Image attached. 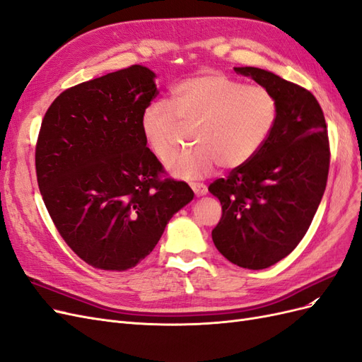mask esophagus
I'll return each mask as SVG.
<instances>
[{
    "label": "esophagus",
    "mask_w": 362,
    "mask_h": 362,
    "mask_svg": "<svg viewBox=\"0 0 362 362\" xmlns=\"http://www.w3.org/2000/svg\"><path fill=\"white\" fill-rule=\"evenodd\" d=\"M190 187L194 192V194L198 196V198H199V196H205L206 192H208L206 185L202 184V182H190Z\"/></svg>",
    "instance_id": "esophagus-1"
}]
</instances>
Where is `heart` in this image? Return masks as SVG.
Instances as JSON below:
<instances>
[{"label": "heart", "mask_w": 362, "mask_h": 362, "mask_svg": "<svg viewBox=\"0 0 362 362\" xmlns=\"http://www.w3.org/2000/svg\"><path fill=\"white\" fill-rule=\"evenodd\" d=\"M278 120V101L261 86H245L225 74L208 71L178 83L170 104L151 103L140 116L141 134L154 157L168 164L185 128L193 131L194 151L172 161L173 178L208 177L245 166L264 146Z\"/></svg>", "instance_id": "heart-1"}]
</instances>
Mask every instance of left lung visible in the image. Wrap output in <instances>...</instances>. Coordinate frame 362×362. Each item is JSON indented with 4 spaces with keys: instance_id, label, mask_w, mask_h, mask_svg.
I'll list each match as a JSON object with an SVG mask.
<instances>
[{
    "instance_id": "obj_1",
    "label": "left lung",
    "mask_w": 362,
    "mask_h": 362,
    "mask_svg": "<svg viewBox=\"0 0 362 362\" xmlns=\"http://www.w3.org/2000/svg\"><path fill=\"white\" fill-rule=\"evenodd\" d=\"M234 71L273 93L278 120L254 158L208 187L222 204L211 235L228 261L259 270L286 258L308 231L326 189L329 140L311 92L266 69Z\"/></svg>"
}]
</instances>
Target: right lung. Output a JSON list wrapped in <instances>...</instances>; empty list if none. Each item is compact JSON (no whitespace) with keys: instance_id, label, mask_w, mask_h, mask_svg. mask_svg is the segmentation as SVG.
Masks as SVG:
<instances>
[{"instance_id":"add662e5","label":"right lung","mask_w":362,"mask_h":362,"mask_svg":"<svg viewBox=\"0 0 362 362\" xmlns=\"http://www.w3.org/2000/svg\"><path fill=\"white\" fill-rule=\"evenodd\" d=\"M141 64L74 86L42 120L36 172L43 202L68 246L87 264L124 272L148 257L189 184L160 180L140 116L157 95Z\"/></svg>"}]
</instances>
